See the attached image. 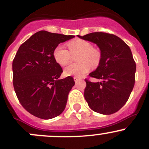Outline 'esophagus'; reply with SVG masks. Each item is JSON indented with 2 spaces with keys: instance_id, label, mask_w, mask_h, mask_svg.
<instances>
[{
  "instance_id": "1",
  "label": "esophagus",
  "mask_w": 149,
  "mask_h": 149,
  "mask_svg": "<svg viewBox=\"0 0 149 149\" xmlns=\"http://www.w3.org/2000/svg\"><path fill=\"white\" fill-rule=\"evenodd\" d=\"M74 78L75 83H78L80 81V80H81V78H79V77H78V76H74V78Z\"/></svg>"
}]
</instances>
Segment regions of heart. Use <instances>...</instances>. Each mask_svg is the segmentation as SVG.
Returning a JSON list of instances; mask_svg holds the SVG:
<instances>
[{
	"label": "heart",
	"instance_id": "b5f03b06",
	"mask_svg": "<svg viewBox=\"0 0 149 149\" xmlns=\"http://www.w3.org/2000/svg\"><path fill=\"white\" fill-rule=\"evenodd\" d=\"M69 51L59 45L53 52V57L56 62L64 66L69 64L72 56L76 57L78 63L70 64L64 69L66 76H82L90 71L91 66L97 68L100 64L102 54L98 49L92 47L90 42L80 38H75L67 42Z\"/></svg>",
	"mask_w": 149,
	"mask_h": 149
}]
</instances>
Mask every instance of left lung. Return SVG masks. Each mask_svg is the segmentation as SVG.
Returning <instances> with one entry per match:
<instances>
[{
    "instance_id": "obj_1",
    "label": "left lung",
    "mask_w": 149,
    "mask_h": 149,
    "mask_svg": "<svg viewBox=\"0 0 149 149\" xmlns=\"http://www.w3.org/2000/svg\"><path fill=\"white\" fill-rule=\"evenodd\" d=\"M100 47V64L90 77L101 80L93 83L85 79L84 97L92 110L104 115L119 111L129 99L135 83L136 64L131 49L113 34L95 32L78 36Z\"/></svg>"
}]
</instances>
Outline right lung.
I'll list each match as a JSON object with an SVG mask.
<instances>
[{
    "instance_id": "add662e5",
    "label": "right lung",
    "mask_w": 149,
    "mask_h": 149,
    "mask_svg": "<svg viewBox=\"0 0 149 149\" xmlns=\"http://www.w3.org/2000/svg\"><path fill=\"white\" fill-rule=\"evenodd\" d=\"M74 36L40 31L19 47L13 61V86L20 104L36 117L51 119L64 111L73 77L59 80L63 70L53 52Z\"/></svg>"
}]
</instances>
